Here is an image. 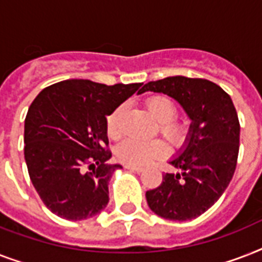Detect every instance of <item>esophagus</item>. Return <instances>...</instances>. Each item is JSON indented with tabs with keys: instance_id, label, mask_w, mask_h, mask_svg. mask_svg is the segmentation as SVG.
<instances>
[{
	"instance_id": "1",
	"label": "esophagus",
	"mask_w": 262,
	"mask_h": 262,
	"mask_svg": "<svg viewBox=\"0 0 262 262\" xmlns=\"http://www.w3.org/2000/svg\"><path fill=\"white\" fill-rule=\"evenodd\" d=\"M125 167H126L127 170H130V171H135V172H141V171H143V167H136V166H129V164H126Z\"/></svg>"
}]
</instances>
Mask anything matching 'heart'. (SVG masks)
Masks as SVG:
<instances>
[{"label": "heart", "instance_id": "1", "mask_svg": "<svg viewBox=\"0 0 262 262\" xmlns=\"http://www.w3.org/2000/svg\"><path fill=\"white\" fill-rule=\"evenodd\" d=\"M148 111L160 122V130L168 139L179 140L183 133V127L174 118L178 108L177 104L167 95H152L145 100ZM125 106H118L114 111L107 115V135L111 139H118L122 135V118ZM168 154L167 144L163 140L155 139L143 141V140L126 139L121 141L115 148V156L119 162L129 166H145L158 158H163Z\"/></svg>", "mask_w": 262, "mask_h": 262}]
</instances>
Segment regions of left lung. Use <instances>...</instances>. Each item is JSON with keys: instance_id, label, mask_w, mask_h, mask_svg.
<instances>
[{"instance_id": "8db88e82", "label": "left lung", "mask_w": 262, "mask_h": 262, "mask_svg": "<svg viewBox=\"0 0 262 262\" xmlns=\"http://www.w3.org/2000/svg\"><path fill=\"white\" fill-rule=\"evenodd\" d=\"M168 95L191 121L186 140L170 160L179 172H166L159 187L145 193L160 217L186 222L199 217L220 199L235 171L239 121L230 95L209 80L174 76L147 83L143 92Z\"/></svg>"}]
</instances>
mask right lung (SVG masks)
Returning <instances> with one entry per match:
<instances>
[{
  "mask_svg": "<svg viewBox=\"0 0 262 262\" xmlns=\"http://www.w3.org/2000/svg\"><path fill=\"white\" fill-rule=\"evenodd\" d=\"M143 83L106 85L65 80L45 88L24 122V158L43 204L59 217L85 220L108 204V181L121 164H107L106 117L141 94Z\"/></svg>",
  "mask_w": 262,
  "mask_h": 262,
  "instance_id": "obj_1",
  "label": "right lung"
}]
</instances>
